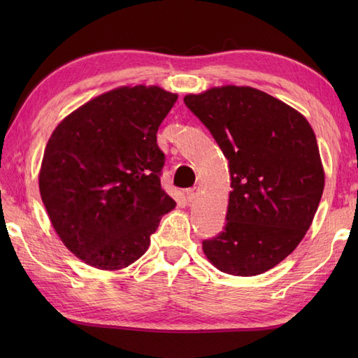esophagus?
Wrapping results in <instances>:
<instances>
[{
    "label": "esophagus",
    "mask_w": 358,
    "mask_h": 358,
    "mask_svg": "<svg viewBox=\"0 0 358 358\" xmlns=\"http://www.w3.org/2000/svg\"><path fill=\"white\" fill-rule=\"evenodd\" d=\"M200 191H201L200 186H194V187H191V189H187V191H186L187 200H189V201H194V200L196 199V196L200 195Z\"/></svg>",
    "instance_id": "obj_1"
}]
</instances>
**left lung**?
I'll use <instances>...</instances> for the list:
<instances>
[{
  "label": "left lung",
  "mask_w": 358,
  "mask_h": 358,
  "mask_svg": "<svg viewBox=\"0 0 358 358\" xmlns=\"http://www.w3.org/2000/svg\"><path fill=\"white\" fill-rule=\"evenodd\" d=\"M185 103L229 162L226 226L203 252L218 271L252 277L299 246L313 224L324 169L313 127L291 106L249 86L189 94Z\"/></svg>",
  "instance_id": "left-lung-1"
}]
</instances>
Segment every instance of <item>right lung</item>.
Instances as JSON below:
<instances>
[{
    "mask_svg": "<svg viewBox=\"0 0 358 358\" xmlns=\"http://www.w3.org/2000/svg\"><path fill=\"white\" fill-rule=\"evenodd\" d=\"M178 95L121 86L69 113L45 144L38 183L53 229L80 260L120 271L138 260L175 208L162 187V121Z\"/></svg>",
    "mask_w": 358,
    "mask_h": 358,
    "instance_id": "obj_1",
    "label": "right lung"
}]
</instances>
